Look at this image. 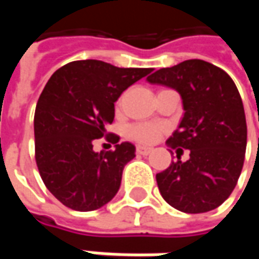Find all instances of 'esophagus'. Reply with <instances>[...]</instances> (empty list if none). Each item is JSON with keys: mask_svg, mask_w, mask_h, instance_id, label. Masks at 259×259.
Here are the masks:
<instances>
[{"mask_svg": "<svg viewBox=\"0 0 259 259\" xmlns=\"http://www.w3.org/2000/svg\"><path fill=\"white\" fill-rule=\"evenodd\" d=\"M151 151H153V148H148V147H141V145L137 147V154L140 155H148Z\"/></svg>", "mask_w": 259, "mask_h": 259, "instance_id": "34e87169", "label": "esophagus"}]
</instances>
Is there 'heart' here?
Here are the masks:
<instances>
[{
  "label": "heart",
  "mask_w": 259,
  "mask_h": 259,
  "mask_svg": "<svg viewBox=\"0 0 259 259\" xmlns=\"http://www.w3.org/2000/svg\"><path fill=\"white\" fill-rule=\"evenodd\" d=\"M161 134V126L157 124H135L130 128V135L135 141L151 144Z\"/></svg>",
  "instance_id": "heart-1"
}]
</instances>
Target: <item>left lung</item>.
Here are the masks:
<instances>
[{
	"mask_svg": "<svg viewBox=\"0 0 259 259\" xmlns=\"http://www.w3.org/2000/svg\"><path fill=\"white\" fill-rule=\"evenodd\" d=\"M147 80L180 94L183 119L167 145L190 150L187 161L179 158L155 176L160 193L184 213L213 210L231 196L244 165L246 119L238 88L221 67L199 59L160 69Z\"/></svg>",
	"mask_w": 259,
	"mask_h": 259,
	"instance_id": "8db88e82",
	"label": "left lung"
}]
</instances>
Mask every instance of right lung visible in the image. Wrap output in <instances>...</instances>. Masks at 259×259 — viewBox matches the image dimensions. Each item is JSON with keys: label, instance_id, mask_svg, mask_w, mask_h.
Returning a JSON list of instances; mask_svg holds the SVG:
<instances>
[{"label": "right lung", "instance_id": "obj_1", "mask_svg": "<svg viewBox=\"0 0 259 259\" xmlns=\"http://www.w3.org/2000/svg\"><path fill=\"white\" fill-rule=\"evenodd\" d=\"M151 70L91 59L70 62L49 79L35 106V163L43 183L59 202L89 212L118 193L135 147L116 144L119 137L114 134L115 150L95 153L92 143L112 124L116 99Z\"/></svg>", "mask_w": 259, "mask_h": 259}]
</instances>
